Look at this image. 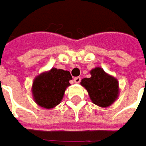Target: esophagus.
<instances>
[{
    "label": "esophagus",
    "mask_w": 146,
    "mask_h": 146,
    "mask_svg": "<svg viewBox=\"0 0 146 146\" xmlns=\"http://www.w3.org/2000/svg\"><path fill=\"white\" fill-rule=\"evenodd\" d=\"M80 81H81V78L80 77H75L74 78V82L76 84H79Z\"/></svg>",
    "instance_id": "obj_1"
}]
</instances>
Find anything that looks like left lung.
Segmentation results:
<instances>
[{"label":"left lung","instance_id":"1","mask_svg":"<svg viewBox=\"0 0 146 146\" xmlns=\"http://www.w3.org/2000/svg\"><path fill=\"white\" fill-rule=\"evenodd\" d=\"M90 74V78L82 80L81 85L86 88L93 103L101 107L110 106L119 96V82L101 67L93 69Z\"/></svg>","mask_w":146,"mask_h":146}]
</instances>
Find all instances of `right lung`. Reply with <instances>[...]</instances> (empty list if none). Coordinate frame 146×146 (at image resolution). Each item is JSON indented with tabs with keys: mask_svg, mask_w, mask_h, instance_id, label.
<instances>
[{
	"mask_svg": "<svg viewBox=\"0 0 146 146\" xmlns=\"http://www.w3.org/2000/svg\"><path fill=\"white\" fill-rule=\"evenodd\" d=\"M72 77L68 70L52 68L37 76L32 84V96L36 103L46 109L58 105L64 96L65 90L70 86Z\"/></svg>",
	"mask_w": 146,
	"mask_h": 146,
	"instance_id": "add662e5",
	"label": "right lung"
}]
</instances>
